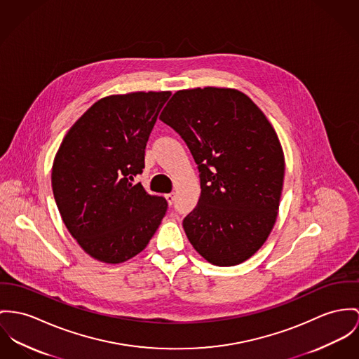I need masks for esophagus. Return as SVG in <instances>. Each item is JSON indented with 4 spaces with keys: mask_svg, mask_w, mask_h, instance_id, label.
I'll list each match as a JSON object with an SVG mask.
<instances>
[{
    "mask_svg": "<svg viewBox=\"0 0 359 359\" xmlns=\"http://www.w3.org/2000/svg\"><path fill=\"white\" fill-rule=\"evenodd\" d=\"M175 198H176V194H175V193L165 194L166 202H168V203H169V205H172V203H173V201H175Z\"/></svg>",
    "mask_w": 359,
    "mask_h": 359,
    "instance_id": "34e87169",
    "label": "esophagus"
}]
</instances>
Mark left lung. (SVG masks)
Wrapping results in <instances>:
<instances>
[{"label": "left lung", "instance_id": "left-lung-1", "mask_svg": "<svg viewBox=\"0 0 359 359\" xmlns=\"http://www.w3.org/2000/svg\"><path fill=\"white\" fill-rule=\"evenodd\" d=\"M160 118L199 169L198 205L183 220L190 243L213 265L245 262L278 213L285 161L273 126L245 93L210 86L176 91Z\"/></svg>", "mask_w": 359, "mask_h": 359}]
</instances>
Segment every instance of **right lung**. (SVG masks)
Here are the masks:
<instances>
[{
  "label": "right lung",
  "mask_w": 359,
  "mask_h": 359,
  "mask_svg": "<svg viewBox=\"0 0 359 359\" xmlns=\"http://www.w3.org/2000/svg\"><path fill=\"white\" fill-rule=\"evenodd\" d=\"M170 91L113 94L93 104L62 139L52 166V189L68 232L91 258L121 264L153 238L166 212L163 196L134 176Z\"/></svg>",
  "instance_id": "obj_1"
}]
</instances>
